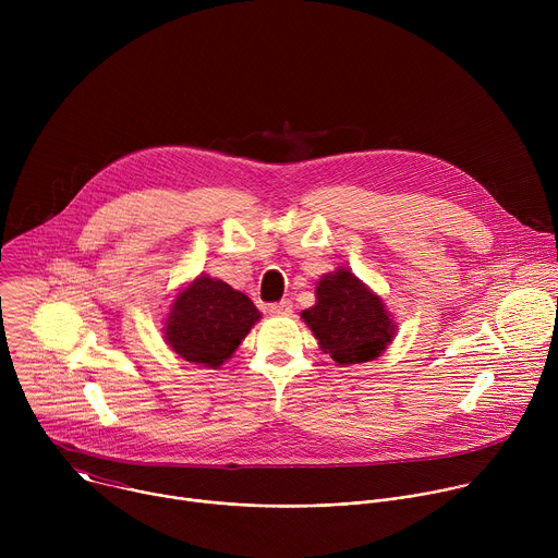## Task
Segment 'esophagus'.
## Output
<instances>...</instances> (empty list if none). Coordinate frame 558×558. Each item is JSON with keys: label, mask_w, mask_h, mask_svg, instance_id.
<instances>
[{"label": "esophagus", "mask_w": 558, "mask_h": 558, "mask_svg": "<svg viewBox=\"0 0 558 558\" xmlns=\"http://www.w3.org/2000/svg\"><path fill=\"white\" fill-rule=\"evenodd\" d=\"M269 315H291L293 313V302L291 300H282V302H274L267 306Z\"/></svg>", "instance_id": "34e87169"}]
</instances>
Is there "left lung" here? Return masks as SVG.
<instances>
[{"instance_id": "1", "label": "left lung", "mask_w": 558, "mask_h": 558, "mask_svg": "<svg viewBox=\"0 0 558 558\" xmlns=\"http://www.w3.org/2000/svg\"><path fill=\"white\" fill-rule=\"evenodd\" d=\"M323 353L338 366L377 360L397 336L381 295L349 267L325 274L315 284V304L300 313Z\"/></svg>"}]
</instances>
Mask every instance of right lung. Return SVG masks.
I'll return each mask as SVG.
<instances>
[{"mask_svg": "<svg viewBox=\"0 0 558 558\" xmlns=\"http://www.w3.org/2000/svg\"><path fill=\"white\" fill-rule=\"evenodd\" d=\"M263 313L243 293L207 274L185 282L166 313V344L185 362L205 368L222 366Z\"/></svg>", "mask_w": 558, "mask_h": 558, "instance_id": "right-lung-1", "label": "right lung"}]
</instances>
